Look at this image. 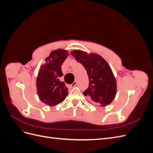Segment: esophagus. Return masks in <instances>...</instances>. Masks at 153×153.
Returning <instances> with one entry per match:
<instances>
[{"mask_svg":"<svg viewBox=\"0 0 153 153\" xmlns=\"http://www.w3.org/2000/svg\"><path fill=\"white\" fill-rule=\"evenodd\" d=\"M76 81H75L72 84L70 85V86H71V87H74L76 86Z\"/></svg>","mask_w":153,"mask_h":153,"instance_id":"34e87169","label":"esophagus"}]
</instances>
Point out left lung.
Instances as JSON below:
<instances>
[{"mask_svg":"<svg viewBox=\"0 0 153 153\" xmlns=\"http://www.w3.org/2000/svg\"><path fill=\"white\" fill-rule=\"evenodd\" d=\"M71 53L85 68L89 76V87L84 94L100 106L112 103L116 95L117 84L107 62L96 53L88 54L79 50H74Z\"/></svg>","mask_w":153,"mask_h":153,"instance_id":"left-lung-1","label":"left lung"}]
</instances>
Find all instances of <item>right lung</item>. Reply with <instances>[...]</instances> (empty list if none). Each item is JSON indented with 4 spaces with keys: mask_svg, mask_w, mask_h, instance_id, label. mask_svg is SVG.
<instances>
[{
    "mask_svg": "<svg viewBox=\"0 0 153 153\" xmlns=\"http://www.w3.org/2000/svg\"><path fill=\"white\" fill-rule=\"evenodd\" d=\"M68 55L64 49L53 50L40 67L36 79L37 93L39 100L48 106L61 103L68 94L65 83L59 80L63 75L61 66Z\"/></svg>",
    "mask_w": 153,
    "mask_h": 153,
    "instance_id": "add662e5",
    "label": "right lung"
}]
</instances>
